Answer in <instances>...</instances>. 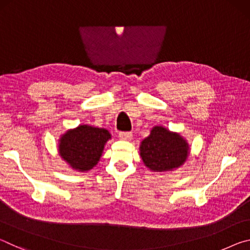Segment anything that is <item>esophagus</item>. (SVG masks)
<instances>
[{"instance_id": "esophagus-1", "label": "esophagus", "mask_w": 250, "mask_h": 250, "mask_svg": "<svg viewBox=\"0 0 250 250\" xmlns=\"http://www.w3.org/2000/svg\"><path fill=\"white\" fill-rule=\"evenodd\" d=\"M119 137H120V139H122V140L130 141L131 139H132V132H129V131H125V132H120Z\"/></svg>"}]
</instances>
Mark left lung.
<instances>
[{"label": "left lung", "instance_id": "left-lung-1", "mask_svg": "<svg viewBox=\"0 0 250 250\" xmlns=\"http://www.w3.org/2000/svg\"><path fill=\"white\" fill-rule=\"evenodd\" d=\"M188 154V146L184 139L163 126H154L140 146L142 161L147 167L156 172L179 167L185 162Z\"/></svg>", "mask_w": 250, "mask_h": 250}]
</instances>
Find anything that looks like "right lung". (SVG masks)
<instances>
[{
  "mask_svg": "<svg viewBox=\"0 0 250 250\" xmlns=\"http://www.w3.org/2000/svg\"><path fill=\"white\" fill-rule=\"evenodd\" d=\"M110 138L105 129L79 125L66 132L59 140V154L73 168L88 171L98 163L104 143Z\"/></svg>",
  "mask_w": 250,
  "mask_h": 250,
  "instance_id": "obj_1",
  "label": "right lung"
}]
</instances>
